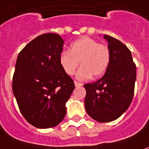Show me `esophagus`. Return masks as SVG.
Returning a JSON list of instances; mask_svg holds the SVG:
<instances>
[{
  "mask_svg": "<svg viewBox=\"0 0 149 149\" xmlns=\"http://www.w3.org/2000/svg\"><path fill=\"white\" fill-rule=\"evenodd\" d=\"M74 84H75V86H77H77H81L83 85L82 83H80L78 82V81H75Z\"/></svg>",
  "mask_w": 149,
  "mask_h": 149,
  "instance_id": "esophagus-1",
  "label": "esophagus"
}]
</instances>
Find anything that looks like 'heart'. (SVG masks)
Here are the masks:
<instances>
[{
	"mask_svg": "<svg viewBox=\"0 0 149 149\" xmlns=\"http://www.w3.org/2000/svg\"><path fill=\"white\" fill-rule=\"evenodd\" d=\"M79 62L81 69L77 77L81 80L91 76L99 77L106 72L110 62V52L104 44L90 37H83L75 40L70 45L69 51H63L59 55V63L67 74L75 73Z\"/></svg>",
	"mask_w": 149,
	"mask_h": 149,
	"instance_id": "heart-1",
	"label": "heart"
}]
</instances>
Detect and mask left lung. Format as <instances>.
<instances>
[{"label":"left lung","mask_w":149,"mask_h":149,"mask_svg":"<svg viewBox=\"0 0 149 149\" xmlns=\"http://www.w3.org/2000/svg\"><path fill=\"white\" fill-rule=\"evenodd\" d=\"M104 37L109 42V65L100 80L84 85L85 108L94 120L109 122L121 117L130 106L134 96L136 66L126 45L113 36Z\"/></svg>","instance_id":"1"}]
</instances>
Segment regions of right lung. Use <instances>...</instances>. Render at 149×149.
I'll list each match as a JSON object with an SVG mask.
<instances>
[{
    "label": "right lung",
    "instance_id": "right-lung-1",
    "mask_svg": "<svg viewBox=\"0 0 149 149\" xmlns=\"http://www.w3.org/2000/svg\"><path fill=\"white\" fill-rule=\"evenodd\" d=\"M63 43L58 34H42L19 52L15 63L12 88L19 109L28 122L40 129L63 121L75 88L59 63Z\"/></svg>",
    "mask_w": 149,
    "mask_h": 149
}]
</instances>
